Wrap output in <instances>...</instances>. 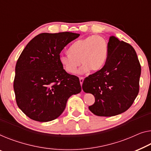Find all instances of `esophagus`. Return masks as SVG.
Returning <instances> with one entry per match:
<instances>
[{
    "label": "esophagus",
    "mask_w": 151,
    "mask_h": 151,
    "mask_svg": "<svg viewBox=\"0 0 151 151\" xmlns=\"http://www.w3.org/2000/svg\"><path fill=\"white\" fill-rule=\"evenodd\" d=\"M83 81H84V78L79 77V81H80V83H81V85H82L83 83Z\"/></svg>",
    "instance_id": "obj_1"
}]
</instances>
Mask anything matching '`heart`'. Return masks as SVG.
I'll return each instance as SVG.
<instances>
[{
    "label": "heart",
    "instance_id": "1",
    "mask_svg": "<svg viewBox=\"0 0 151 151\" xmlns=\"http://www.w3.org/2000/svg\"><path fill=\"white\" fill-rule=\"evenodd\" d=\"M108 55L109 45L104 38L99 35L90 36L73 42L69 47L68 53L60 54L59 61L69 73H75L81 63L83 65L78 71L81 74L89 70H100L106 62Z\"/></svg>",
    "mask_w": 151,
    "mask_h": 151
}]
</instances>
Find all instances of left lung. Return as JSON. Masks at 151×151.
<instances>
[{
  "label": "left lung",
  "mask_w": 151,
  "mask_h": 151,
  "mask_svg": "<svg viewBox=\"0 0 151 151\" xmlns=\"http://www.w3.org/2000/svg\"><path fill=\"white\" fill-rule=\"evenodd\" d=\"M109 55L103 68L83 81L82 88L93 94L92 113L112 116L125 112L139 92L141 66L136 51L129 44L111 36Z\"/></svg>",
  "instance_id": "8db88e82"
}]
</instances>
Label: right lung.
Instances as JSON below:
<instances>
[{"mask_svg": "<svg viewBox=\"0 0 151 151\" xmlns=\"http://www.w3.org/2000/svg\"><path fill=\"white\" fill-rule=\"evenodd\" d=\"M79 34L42 33L27 44L15 66L13 89L18 107L32 120L53 121L61 115L72 95L81 91L79 78L69 75L60 53Z\"/></svg>", "mask_w": 151, "mask_h": 151, "instance_id": "obj_1", "label": "right lung"}]
</instances>
